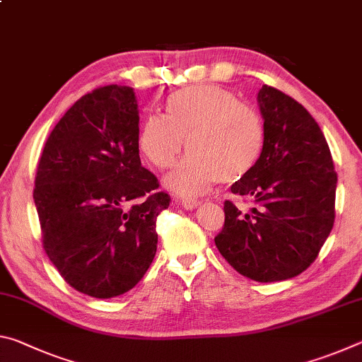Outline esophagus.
I'll use <instances>...</instances> for the list:
<instances>
[{
  "instance_id": "obj_1",
  "label": "esophagus",
  "mask_w": 362,
  "mask_h": 362,
  "mask_svg": "<svg viewBox=\"0 0 362 362\" xmlns=\"http://www.w3.org/2000/svg\"><path fill=\"white\" fill-rule=\"evenodd\" d=\"M180 204H182L183 209L193 211V209H196V207L201 204V201L199 199H188L187 198V199H180Z\"/></svg>"
}]
</instances>
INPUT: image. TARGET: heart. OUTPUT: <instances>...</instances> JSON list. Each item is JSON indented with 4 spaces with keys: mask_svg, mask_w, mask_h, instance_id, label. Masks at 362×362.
<instances>
[{
    "mask_svg": "<svg viewBox=\"0 0 362 362\" xmlns=\"http://www.w3.org/2000/svg\"><path fill=\"white\" fill-rule=\"evenodd\" d=\"M169 116L151 113L142 122L139 145L159 169L189 155L166 177L180 194H201L218 180L235 183L252 173L265 144L263 121L231 90L214 84L192 86L168 100Z\"/></svg>",
    "mask_w": 362,
    "mask_h": 362,
    "instance_id": "1",
    "label": "heart"
}]
</instances>
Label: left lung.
<instances>
[{
	"label": "left lung",
	"mask_w": 362,
	"mask_h": 362,
	"mask_svg": "<svg viewBox=\"0 0 362 362\" xmlns=\"http://www.w3.org/2000/svg\"><path fill=\"white\" fill-rule=\"evenodd\" d=\"M257 103L263 151L252 173L231 185L255 207L243 216L225 201L216 246L243 276L274 283L305 272L320 254L334 226L337 174L326 137L303 105L267 84Z\"/></svg>",
	"instance_id": "left-lung-1"
}]
</instances>
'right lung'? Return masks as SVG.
Returning <instances> with one entry per match:
<instances>
[{"label": "right lung", "mask_w": 362, "mask_h": 362, "mask_svg": "<svg viewBox=\"0 0 362 362\" xmlns=\"http://www.w3.org/2000/svg\"><path fill=\"white\" fill-rule=\"evenodd\" d=\"M139 156V105L129 86L83 95L54 127L35 177L42 246L76 291H131L156 254L169 194Z\"/></svg>", "instance_id": "obj_1"}]
</instances>
